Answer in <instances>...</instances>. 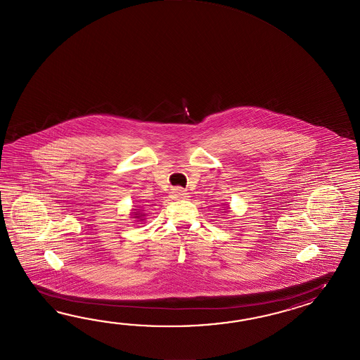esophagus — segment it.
Listing matches in <instances>:
<instances>
[{
    "mask_svg": "<svg viewBox=\"0 0 360 360\" xmlns=\"http://www.w3.org/2000/svg\"><path fill=\"white\" fill-rule=\"evenodd\" d=\"M171 195H172L174 199H183L188 195V193L183 191L181 188H175V189H172V191H171Z\"/></svg>",
    "mask_w": 360,
    "mask_h": 360,
    "instance_id": "34e87169",
    "label": "esophagus"
}]
</instances>
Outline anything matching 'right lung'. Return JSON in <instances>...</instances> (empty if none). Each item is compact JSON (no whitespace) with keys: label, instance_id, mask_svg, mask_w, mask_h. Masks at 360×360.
<instances>
[{"label":"right lung","instance_id":"right-lung-1","mask_svg":"<svg viewBox=\"0 0 360 360\" xmlns=\"http://www.w3.org/2000/svg\"><path fill=\"white\" fill-rule=\"evenodd\" d=\"M136 211V210H135ZM138 212H140V211H136V212H134V214H135V217H138V219H140V220H144V219H141L143 216H146V214H138Z\"/></svg>","mask_w":360,"mask_h":360}]
</instances>
